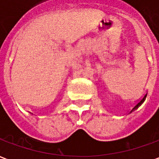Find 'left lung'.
<instances>
[{
    "mask_svg": "<svg viewBox=\"0 0 159 159\" xmlns=\"http://www.w3.org/2000/svg\"><path fill=\"white\" fill-rule=\"evenodd\" d=\"M146 97H147V94H146V95H145V96H144L143 98H142V99H141V100H140V102H139V103H137L136 106H135V107H134L133 109H132V111H131V112H132V111H133L136 110L137 108H138V107H140V105H141V104L143 103L144 101H145V100H146Z\"/></svg>",
    "mask_w": 159,
    "mask_h": 159,
    "instance_id": "8db88e82",
    "label": "left lung"
}]
</instances>
